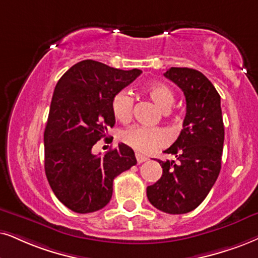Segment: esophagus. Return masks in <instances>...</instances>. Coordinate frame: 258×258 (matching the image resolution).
<instances>
[{
	"label": "esophagus",
	"mask_w": 258,
	"mask_h": 258,
	"mask_svg": "<svg viewBox=\"0 0 258 258\" xmlns=\"http://www.w3.org/2000/svg\"><path fill=\"white\" fill-rule=\"evenodd\" d=\"M136 158H137V162H138V163H143V162L148 161V157L140 155V153H136Z\"/></svg>",
	"instance_id": "1"
}]
</instances>
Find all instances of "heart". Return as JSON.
<instances>
[{
	"instance_id": "b5f03b06",
	"label": "heart",
	"mask_w": 258,
	"mask_h": 258,
	"mask_svg": "<svg viewBox=\"0 0 258 258\" xmlns=\"http://www.w3.org/2000/svg\"><path fill=\"white\" fill-rule=\"evenodd\" d=\"M146 94L152 100V102L164 112L170 109L175 102L174 93L167 84H150L146 87ZM132 110L133 97L128 91L121 90L114 95L112 100V112L116 120L127 122L132 118ZM120 137L125 144L142 153H149L153 150L162 148L168 140V137L163 130L158 127L145 126L128 127V128L123 130Z\"/></svg>"
}]
</instances>
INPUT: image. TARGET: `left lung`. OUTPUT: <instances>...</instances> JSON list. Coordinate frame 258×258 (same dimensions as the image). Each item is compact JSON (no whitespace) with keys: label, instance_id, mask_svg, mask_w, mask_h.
Segmentation results:
<instances>
[{"label":"left lung","instance_id":"obj_1","mask_svg":"<svg viewBox=\"0 0 258 258\" xmlns=\"http://www.w3.org/2000/svg\"><path fill=\"white\" fill-rule=\"evenodd\" d=\"M164 76L180 87L187 112L183 128L165 153L175 161H158L162 177L146 189L149 201L169 214H183L197 208L216 183L221 168L224 122L220 95L200 71L170 68Z\"/></svg>","mask_w":258,"mask_h":258}]
</instances>
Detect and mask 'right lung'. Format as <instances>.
Instances as JSON below:
<instances>
[{
  "label": "right lung",
  "mask_w": 258,
  "mask_h": 258,
  "mask_svg": "<svg viewBox=\"0 0 258 258\" xmlns=\"http://www.w3.org/2000/svg\"><path fill=\"white\" fill-rule=\"evenodd\" d=\"M140 74L87 59L71 67L54 88L44 132L45 174L58 200L76 213L105 207L114 178L137 164L135 152L125 144L105 156L91 150L115 123L114 95Z\"/></svg>",
  "instance_id": "obj_1"
}]
</instances>
